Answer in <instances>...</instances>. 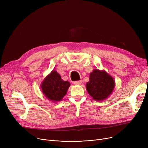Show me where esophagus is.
<instances>
[{
    "instance_id": "34e87169",
    "label": "esophagus",
    "mask_w": 148,
    "mask_h": 148,
    "mask_svg": "<svg viewBox=\"0 0 148 148\" xmlns=\"http://www.w3.org/2000/svg\"><path fill=\"white\" fill-rule=\"evenodd\" d=\"M82 81H75V82H74V84H76V85H79V84H82Z\"/></svg>"
}]
</instances>
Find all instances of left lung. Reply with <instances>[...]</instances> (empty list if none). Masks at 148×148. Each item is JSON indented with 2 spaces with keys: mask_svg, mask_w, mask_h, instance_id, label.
<instances>
[{
  "mask_svg": "<svg viewBox=\"0 0 148 148\" xmlns=\"http://www.w3.org/2000/svg\"><path fill=\"white\" fill-rule=\"evenodd\" d=\"M86 90L93 99L101 101L109 97L115 86V81L104 70L94 69L86 84Z\"/></svg>",
  "mask_w": 148,
  "mask_h": 148,
  "instance_id": "obj_1",
  "label": "left lung"
}]
</instances>
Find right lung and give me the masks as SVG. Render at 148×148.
Masks as SVG:
<instances>
[{"mask_svg":"<svg viewBox=\"0 0 148 148\" xmlns=\"http://www.w3.org/2000/svg\"><path fill=\"white\" fill-rule=\"evenodd\" d=\"M69 86V82L62 80L60 74L55 70H53L47 75L41 84L42 94L53 102L62 101Z\"/></svg>","mask_w":148,"mask_h":148,"instance_id":"add662e5","label":"right lung"}]
</instances>
